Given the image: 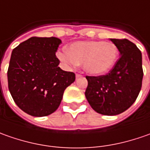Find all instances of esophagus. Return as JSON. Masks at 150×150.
Returning a JSON list of instances; mask_svg holds the SVG:
<instances>
[{
  "label": "esophagus",
  "instance_id": "esophagus-1",
  "mask_svg": "<svg viewBox=\"0 0 150 150\" xmlns=\"http://www.w3.org/2000/svg\"><path fill=\"white\" fill-rule=\"evenodd\" d=\"M76 79H78V78H80V77H81L82 76V75H80V74H76Z\"/></svg>",
  "mask_w": 150,
  "mask_h": 150
}]
</instances>
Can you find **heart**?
Listing matches in <instances>:
<instances>
[{
  "label": "heart",
  "mask_w": 150,
  "mask_h": 150,
  "mask_svg": "<svg viewBox=\"0 0 150 150\" xmlns=\"http://www.w3.org/2000/svg\"><path fill=\"white\" fill-rule=\"evenodd\" d=\"M119 50L110 41H77L69 45L67 51L58 52L57 56L69 65L82 64L91 75H101L110 70L116 63Z\"/></svg>",
  "instance_id": "heart-1"
}]
</instances>
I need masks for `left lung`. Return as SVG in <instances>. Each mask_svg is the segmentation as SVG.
<instances>
[{"label": "left lung", "instance_id": "8db88e82", "mask_svg": "<svg viewBox=\"0 0 150 150\" xmlns=\"http://www.w3.org/2000/svg\"><path fill=\"white\" fill-rule=\"evenodd\" d=\"M120 57L106 75L86 76L85 97L92 109L104 115H116L136 100L142 87V54L127 39H110Z\"/></svg>", "mask_w": 150, "mask_h": 150}]
</instances>
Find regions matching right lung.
<instances>
[{"label":"right lung","mask_w":150,"mask_h":150,"mask_svg":"<svg viewBox=\"0 0 150 150\" xmlns=\"http://www.w3.org/2000/svg\"><path fill=\"white\" fill-rule=\"evenodd\" d=\"M56 37H30L12 50L8 67V88L21 110L35 117L58 109L65 90L75 80L73 72L61 70L55 52Z\"/></svg>","instance_id":"add662e5"}]
</instances>
